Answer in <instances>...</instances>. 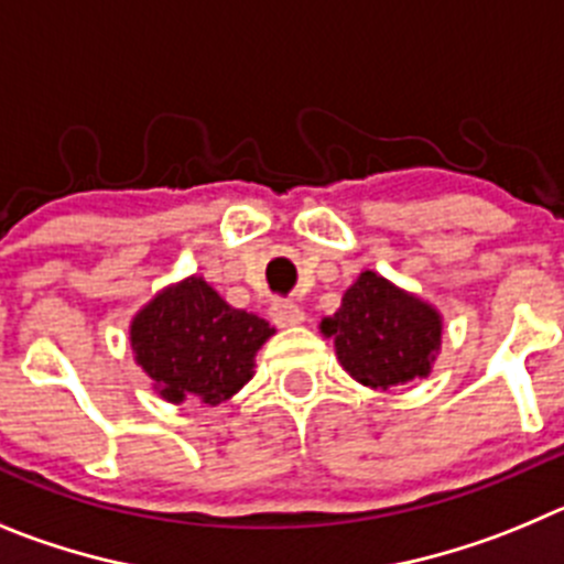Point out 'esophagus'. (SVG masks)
Instances as JSON below:
<instances>
[{
  "label": "esophagus",
  "instance_id": "34e87169",
  "mask_svg": "<svg viewBox=\"0 0 564 564\" xmlns=\"http://www.w3.org/2000/svg\"><path fill=\"white\" fill-rule=\"evenodd\" d=\"M270 317L272 323L278 325V328H289V325H300L303 319H306V314H303V308L294 303V300H272V306H270Z\"/></svg>",
  "mask_w": 564,
  "mask_h": 564
}]
</instances>
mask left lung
I'll list each match as a JSON object with an SVG mask.
<instances>
[{
	"instance_id": "1",
	"label": "left lung",
	"mask_w": 564,
	"mask_h": 564,
	"mask_svg": "<svg viewBox=\"0 0 564 564\" xmlns=\"http://www.w3.org/2000/svg\"><path fill=\"white\" fill-rule=\"evenodd\" d=\"M319 328L334 336L341 367L372 389L429 376L442 341L440 314L370 270L361 272L339 312Z\"/></svg>"
}]
</instances>
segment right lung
I'll return each mask as SVG.
<instances>
[{
	"instance_id": "1",
	"label": "right lung",
	"mask_w": 564,
	"mask_h": 564,
	"mask_svg": "<svg viewBox=\"0 0 564 564\" xmlns=\"http://www.w3.org/2000/svg\"><path fill=\"white\" fill-rule=\"evenodd\" d=\"M272 336L270 323L228 306L203 278L158 294L135 314V361L170 403L217 406L252 378V356Z\"/></svg>"
}]
</instances>
